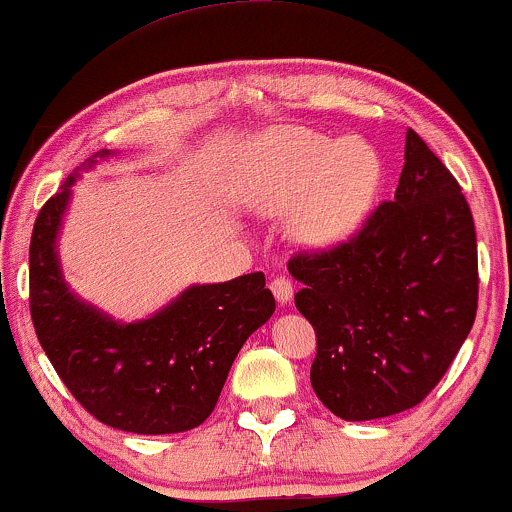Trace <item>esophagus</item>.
Returning <instances> with one entry per match:
<instances>
[{"mask_svg":"<svg viewBox=\"0 0 512 512\" xmlns=\"http://www.w3.org/2000/svg\"><path fill=\"white\" fill-rule=\"evenodd\" d=\"M269 289H272L274 298L279 301L281 305L289 303L293 298V284L286 276H276V279H272V284H269Z\"/></svg>","mask_w":512,"mask_h":512,"instance_id":"1","label":"esophagus"}]
</instances>
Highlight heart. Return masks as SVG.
I'll use <instances>...</instances> for the list:
<instances>
[{
	"instance_id": "b5f03b06",
	"label": "heart",
	"mask_w": 512,
	"mask_h": 512,
	"mask_svg": "<svg viewBox=\"0 0 512 512\" xmlns=\"http://www.w3.org/2000/svg\"><path fill=\"white\" fill-rule=\"evenodd\" d=\"M380 175L378 154L361 139L276 127L252 139L240 154L233 190L260 214L293 211V236L308 248H332L368 219Z\"/></svg>"
}]
</instances>
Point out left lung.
<instances>
[{
	"label": "left lung",
	"instance_id": "1",
	"mask_svg": "<svg viewBox=\"0 0 512 512\" xmlns=\"http://www.w3.org/2000/svg\"><path fill=\"white\" fill-rule=\"evenodd\" d=\"M317 334L310 385L332 414L370 421L424 399L477 315V233L460 185L409 129L392 202L349 243L289 262Z\"/></svg>",
	"mask_w": 512,
	"mask_h": 512
}]
</instances>
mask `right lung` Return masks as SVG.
<instances>
[{
	"mask_svg": "<svg viewBox=\"0 0 512 512\" xmlns=\"http://www.w3.org/2000/svg\"><path fill=\"white\" fill-rule=\"evenodd\" d=\"M86 158L45 202L31 236V317L40 346L67 390L101 424L163 436L190 431L214 411L238 351L274 315L264 274L192 284L144 320L122 322L69 289L60 233Z\"/></svg>",
	"mask_w": 512,
	"mask_h": 512,
	"instance_id": "right-lung-1",
	"label": "right lung"
}]
</instances>
